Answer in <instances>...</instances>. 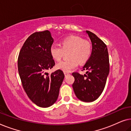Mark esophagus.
Instances as JSON below:
<instances>
[{"mask_svg": "<svg viewBox=\"0 0 131 131\" xmlns=\"http://www.w3.org/2000/svg\"><path fill=\"white\" fill-rule=\"evenodd\" d=\"M68 74H69V73H64V75H65V76H67Z\"/></svg>", "mask_w": 131, "mask_h": 131, "instance_id": "obj_1", "label": "esophagus"}]
</instances>
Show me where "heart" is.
<instances>
[{
	"mask_svg": "<svg viewBox=\"0 0 131 131\" xmlns=\"http://www.w3.org/2000/svg\"><path fill=\"white\" fill-rule=\"evenodd\" d=\"M60 46L52 45L49 52L52 58L58 61L61 60L64 53H68L70 60L62 61L57 64L56 67L64 73H69L78 67L79 62L85 63L90 58L92 46L89 41L78 36H70L62 39Z\"/></svg>",
	"mask_w": 131,
	"mask_h": 131,
	"instance_id": "1",
	"label": "heart"
}]
</instances>
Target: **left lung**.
<instances>
[{
    "label": "left lung",
    "mask_w": 131,
    "mask_h": 131,
    "mask_svg": "<svg viewBox=\"0 0 131 131\" xmlns=\"http://www.w3.org/2000/svg\"><path fill=\"white\" fill-rule=\"evenodd\" d=\"M92 42V50L89 60L83 66L86 74L73 73V88L79 100L84 102L96 100L104 89L109 74L110 65L106 45L94 33L86 31Z\"/></svg>",
    "instance_id": "1"
}]
</instances>
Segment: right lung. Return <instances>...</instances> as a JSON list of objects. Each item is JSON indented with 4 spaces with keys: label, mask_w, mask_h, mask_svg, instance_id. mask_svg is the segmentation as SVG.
Returning <instances> with one entry per match:
<instances>
[{
    "label": "right lung",
    "mask_w": 131,
    "mask_h": 131,
    "mask_svg": "<svg viewBox=\"0 0 131 131\" xmlns=\"http://www.w3.org/2000/svg\"><path fill=\"white\" fill-rule=\"evenodd\" d=\"M53 42L49 31L35 32L24 42L18 59V69L25 92L37 106L48 107L58 97L64 78L61 70L48 75L46 71L55 66L50 54Z\"/></svg>",
    "instance_id": "obj_1"
}]
</instances>
